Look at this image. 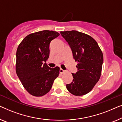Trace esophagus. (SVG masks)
Returning a JSON list of instances; mask_svg holds the SVG:
<instances>
[{
  "instance_id": "1",
  "label": "esophagus",
  "mask_w": 122,
  "mask_h": 122,
  "mask_svg": "<svg viewBox=\"0 0 122 122\" xmlns=\"http://www.w3.org/2000/svg\"><path fill=\"white\" fill-rule=\"evenodd\" d=\"M64 71L63 69H61H61H59V73H61V74H62L63 73H64Z\"/></svg>"
}]
</instances>
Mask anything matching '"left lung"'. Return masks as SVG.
Instances as JSON below:
<instances>
[{
  "label": "left lung",
  "instance_id": "8db88e82",
  "mask_svg": "<svg viewBox=\"0 0 122 122\" xmlns=\"http://www.w3.org/2000/svg\"><path fill=\"white\" fill-rule=\"evenodd\" d=\"M68 43L73 58L78 64V71L72 73L73 81L66 85V89L76 96L91 91L99 81L103 63L102 51L91 36L76 30L61 31Z\"/></svg>",
  "mask_w": 122,
  "mask_h": 122
}]
</instances>
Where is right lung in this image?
Instances as JSON below:
<instances>
[{"label": "right lung", "instance_id": "add662e5", "mask_svg": "<svg viewBox=\"0 0 122 122\" xmlns=\"http://www.w3.org/2000/svg\"><path fill=\"white\" fill-rule=\"evenodd\" d=\"M59 34L52 30L28 35L18 46L16 53V73L25 89L32 96L41 97L49 92L60 68L43 64L49 56L51 41Z\"/></svg>", "mask_w": 122, "mask_h": 122}]
</instances>
